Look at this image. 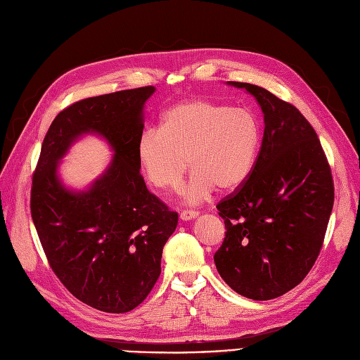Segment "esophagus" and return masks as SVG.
Returning <instances> with one entry per match:
<instances>
[{
  "label": "esophagus",
  "mask_w": 360,
  "mask_h": 360,
  "mask_svg": "<svg viewBox=\"0 0 360 360\" xmlns=\"http://www.w3.org/2000/svg\"><path fill=\"white\" fill-rule=\"evenodd\" d=\"M198 217V212L197 210H182L181 212V219L182 221H190V219H194Z\"/></svg>",
  "instance_id": "1"
}]
</instances>
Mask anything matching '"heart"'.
Here are the masks:
<instances>
[{"instance_id":"b5f03b06","label":"heart","mask_w":360,"mask_h":360,"mask_svg":"<svg viewBox=\"0 0 360 360\" xmlns=\"http://www.w3.org/2000/svg\"><path fill=\"white\" fill-rule=\"evenodd\" d=\"M261 143L254 112L207 98L176 102L162 117L160 129L145 130L136 145L138 163L153 187L181 188L191 166L185 197L200 203L218 188L230 193L250 176Z\"/></svg>"}]
</instances>
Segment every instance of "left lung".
<instances>
[{"instance_id": "left-lung-1", "label": "left lung", "mask_w": 360, "mask_h": 360, "mask_svg": "<svg viewBox=\"0 0 360 360\" xmlns=\"http://www.w3.org/2000/svg\"><path fill=\"white\" fill-rule=\"evenodd\" d=\"M264 138L248 181L217 205L225 237L217 270L237 294L265 301L300 285L323 246L334 179L314 129L294 105L255 84Z\"/></svg>"}]
</instances>
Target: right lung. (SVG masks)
Here are the masks:
<instances>
[{
  "mask_svg": "<svg viewBox=\"0 0 360 360\" xmlns=\"http://www.w3.org/2000/svg\"><path fill=\"white\" fill-rule=\"evenodd\" d=\"M154 90H120L66 106L46 133L32 175L31 217L53 273L77 300L106 313H127L148 297L178 224L139 172L142 110ZM89 131L116 154L104 175L77 193L58 181L57 163Z\"/></svg>",
  "mask_w": 360,
  "mask_h": 360,
  "instance_id": "obj_1",
  "label": "right lung"
}]
</instances>
